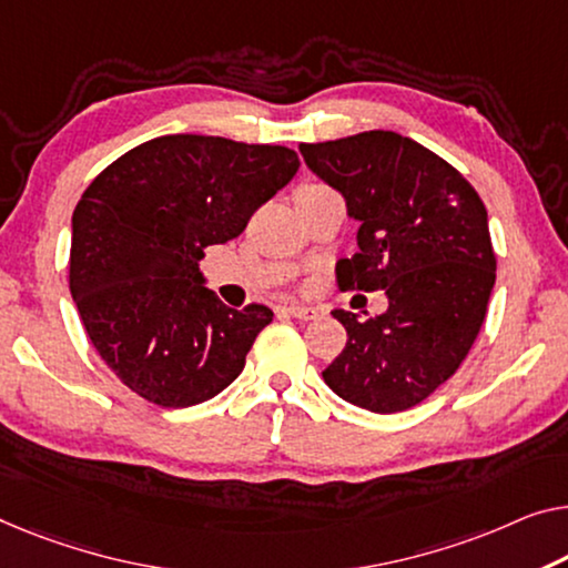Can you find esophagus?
<instances>
[{"label": "esophagus", "instance_id": "esophagus-1", "mask_svg": "<svg viewBox=\"0 0 568 568\" xmlns=\"http://www.w3.org/2000/svg\"><path fill=\"white\" fill-rule=\"evenodd\" d=\"M285 311L291 313L293 318H301V321H313L318 316V311L316 308H311V306H301V303H291V306H285Z\"/></svg>", "mask_w": 568, "mask_h": 568}]
</instances>
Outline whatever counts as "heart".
I'll list each match as a JSON object with an SVG mask.
<instances>
[{
  "instance_id": "1",
  "label": "heart",
  "mask_w": 568,
  "mask_h": 568,
  "mask_svg": "<svg viewBox=\"0 0 568 568\" xmlns=\"http://www.w3.org/2000/svg\"><path fill=\"white\" fill-rule=\"evenodd\" d=\"M306 189H316V185H303V189H298V191H306Z\"/></svg>"
}]
</instances>
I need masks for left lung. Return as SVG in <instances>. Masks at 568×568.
<instances>
[{
  "label": "left lung",
  "mask_w": 568,
  "mask_h": 568,
  "mask_svg": "<svg viewBox=\"0 0 568 568\" xmlns=\"http://www.w3.org/2000/svg\"><path fill=\"white\" fill-rule=\"evenodd\" d=\"M359 222L352 260L336 262L342 291H385V313L334 311L344 352L324 383L372 413H397L444 385L467 357L495 285L487 209L456 168L416 140L372 130L298 148Z\"/></svg>",
  "instance_id": "1"
}]
</instances>
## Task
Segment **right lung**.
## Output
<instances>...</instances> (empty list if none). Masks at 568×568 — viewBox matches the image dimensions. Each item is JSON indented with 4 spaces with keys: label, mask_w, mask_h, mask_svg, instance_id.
Masks as SVG:
<instances>
[{
    "label": "right lung",
    "mask_w": 568,
    "mask_h": 568,
    "mask_svg": "<svg viewBox=\"0 0 568 568\" xmlns=\"http://www.w3.org/2000/svg\"><path fill=\"white\" fill-rule=\"evenodd\" d=\"M295 150L165 134L124 152L75 203L71 295L122 383L163 408L232 385L273 311L224 306L199 260L240 236L298 171Z\"/></svg>",
    "instance_id": "1"
}]
</instances>
